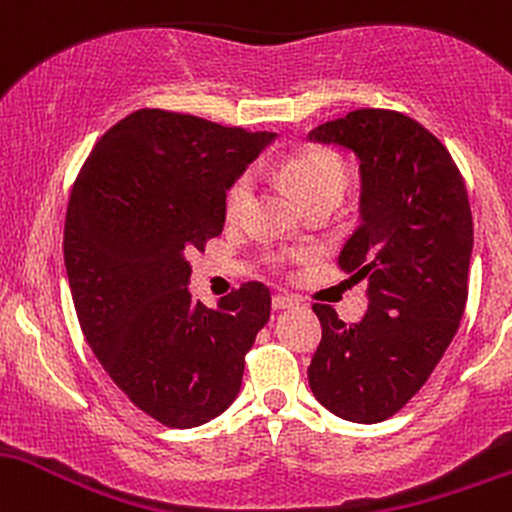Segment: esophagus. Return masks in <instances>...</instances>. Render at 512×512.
I'll return each instance as SVG.
<instances>
[{"mask_svg":"<svg viewBox=\"0 0 512 512\" xmlns=\"http://www.w3.org/2000/svg\"><path fill=\"white\" fill-rule=\"evenodd\" d=\"M273 309L275 312H280V309H290V307H295V297H287V295H275L273 297Z\"/></svg>","mask_w":512,"mask_h":512,"instance_id":"34e87169","label":"esophagus"}]
</instances>
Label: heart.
I'll list each match as a JSON object with an SVG mask.
<instances>
[{
  "mask_svg": "<svg viewBox=\"0 0 512 512\" xmlns=\"http://www.w3.org/2000/svg\"><path fill=\"white\" fill-rule=\"evenodd\" d=\"M285 181L295 188L297 195L307 203V208L314 205H336L341 200L348 183V166L341 154L329 147H307L287 157L283 166ZM256 191V176L251 169H244L232 179L225 191V217L229 222H241L249 212L251 200ZM307 256L302 249H278L266 251V263L275 271H283L290 261Z\"/></svg>",
  "mask_w": 512,
  "mask_h": 512,
  "instance_id": "obj_1",
  "label": "heart"
}]
</instances>
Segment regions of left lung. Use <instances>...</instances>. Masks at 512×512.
Segmentation results:
<instances>
[{
  "label": "left lung",
  "mask_w": 512,
  "mask_h": 512,
  "mask_svg": "<svg viewBox=\"0 0 512 512\" xmlns=\"http://www.w3.org/2000/svg\"><path fill=\"white\" fill-rule=\"evenodd\" d=\"M309 140L360 159L363 225L338 268L370 283L358 324L314 304L321 343L309 387L336 416L380 423L421 392L459 329L474 244L467 188L438 137L399 111L358 108Z\"/></svg>",
  "instance_id": "1"
}]
</instances>
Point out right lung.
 I'll return each mask as SVG.
<instances>
[{"label": "right lung", "instance_id": "1", "mask_svg": "<svg viewBox=\"0 0 512 512\" xmlns=\"http://www.w3.org/2000/svg\"><path fill=\"white\" fill-rule=\"evenodd\" d=\"M275 132L140 108L96 142L72 186L65 266L79 326L132 404L195 428L237 399L271 290L193 300L186 256L225 225V191Z\"/></svg>", "mask_w": 512, "mask_h": 512}]
</instances>
